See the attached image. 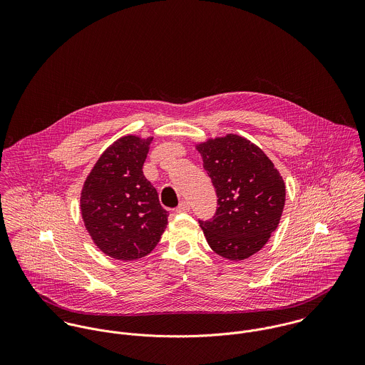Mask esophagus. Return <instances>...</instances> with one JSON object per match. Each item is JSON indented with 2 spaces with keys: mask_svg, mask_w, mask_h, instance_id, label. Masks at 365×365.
<instances>
[{
  "mask_svg": "<svg viewBox=\"0 0 365 365\" xmlns=\"http://www.w3.org/2000/svg\"><path fill=\"white\" fill-rule=\"evenodd\" d=\"M190 210V204L187 202V201H182L177 209H175V212H178V213H181V212H188Z\"/></svg>",
  "mask_w": 365,
  "mask_h": 365,
  "instance_id": "esophagus-1",
  "label": "esophagus"
}]
</instances>
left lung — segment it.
Wrapping results in <instances>:
<instances>
[{
	"label": "left lung",
	"mask_w": 365,
	"mask_h": 365,
	"mask_svg": "<svg viewBox=\"0 0 365 365\" xmlns=\"http://www.w3.org/2000/svg\"><path fill=\"white\" fill-rule=\"evenodd\" d=\"M217 195L202 222L209 247L223 259L246 260L265 246L285 205V182L259 146L229 133L195 145Z\"/></svg>",
	"instance_id": "obj_1"
}]
</instances>
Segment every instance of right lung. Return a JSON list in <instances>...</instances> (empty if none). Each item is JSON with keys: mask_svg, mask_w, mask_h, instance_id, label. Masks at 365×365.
<instances>
[{"mask_svg": "<svg viewBox=\"0 0 365 365\" xmlns=\"http://www.w3.org/2000/svg\"><path fill=\"white\" fill-rule=\"evenodd\" d=\"M152 140L119 138L97 160L81 190L84 226L94 245L115 260L148 256L168 223L156 188L143 175Z\"/></svg>", "mask_w": 365, "mask_h": 365, "instance_id": "obj_1", "label": "right lung"}]
</instances>
